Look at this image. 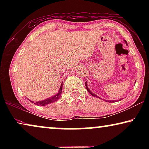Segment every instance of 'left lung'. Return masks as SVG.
<instances>
[{"instance_id":"left-lung-1","label":"left lung","mask_w":149,"mask_h":149,"mask_svg":"<svg viewBox=\"0 0 149 149\" xmlns=\"http://www.w3.org/2000/svg\"><path fill=\"white\" fill-rule=\"evenodd\" d=\"M124 41H125V44L126 45H127V41H125V40H124ZM85 87H86V89H87V91L88 92H89V93H90V94L92 96H93V97H97V98H99V99H100V98L99 97H98V96L97 95H95L94 94V93H93L91 91H90V89H89V88H88V87H87V81L86 82H85ZM120 100H122V99H120ZM105 101L106 102H114L115 101H116V100H105Z\"/></svg>"}]
</instances>
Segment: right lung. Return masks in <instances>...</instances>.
Segmentation results:
<instances>
[{"mask_svg":"<svg viewBox=\"0 0 149 149\" xmlns=\"http://www.w3.org/2000/svg\"><path fill=\"white\" fill-rule=\"evenodd\" d=\"M62 91V84H61V86H60V90H59L58 93L56 95H55L54 96H52V97H50V98H48V99H45L43 100H41V101H38L37 102H35V103H34V104H36L37 105H38V106H45V105H47L48 104H50V103L54 102L60 97V95H61ZM30 101H31L32 103L34 102H33L32 100H30Z\"/></svg>","mask_w":149,"mask_h":149,"instance_id":"add662e5","label":"right lung"}]
</instances>
